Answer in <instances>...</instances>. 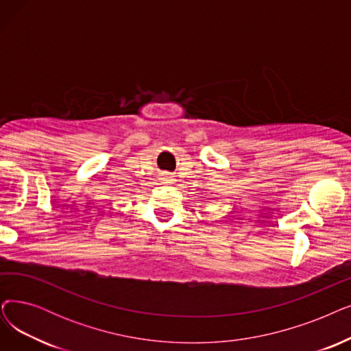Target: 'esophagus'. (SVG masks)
<instances>
[{
    "instance_id": "34e87169",
    "label": "esophagus",
    "mask_w": 351,
    "mask_h": 351,
    "mask_svg": "<svg viewBox=\"0 0 351 351\" xmlns=\"http://www.w3.org/2000/svg\"><path fill=\"white\" fill-rule=\"evenodd\" d=\"M165 179H166V180H169V178H165Z\"/></svg>"
}]
</instances>
